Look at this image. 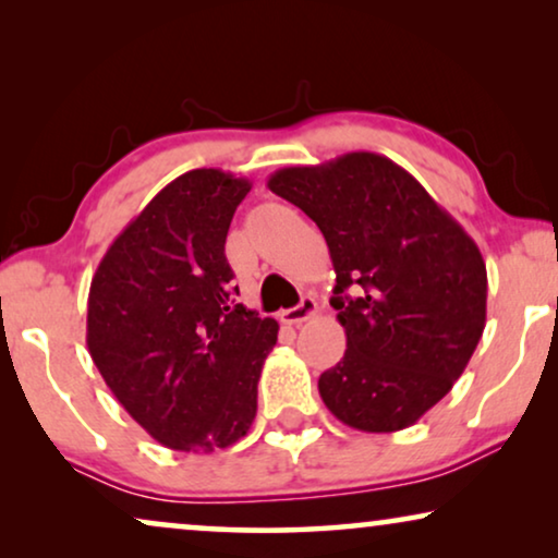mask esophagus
<instances>
[{
	"instance_id": "34e87169",
	"label": "esophagus",
	"mask_w": 558,
	"mask_h": 558,
	"mask_svg": "<svg viewBox=\"0 0 558 558\" xmlns=\"http://www.w3.org/2000/svg\"><path fill=\"white\" fill-rule=\"evenodd\" d=\"M317 312V302H315V296H302V302L296 304V307H289V310H281L279 312V319L284 325H300V323H304V319H310L312 315H315Z\"/></svg>"
}]
</instances>
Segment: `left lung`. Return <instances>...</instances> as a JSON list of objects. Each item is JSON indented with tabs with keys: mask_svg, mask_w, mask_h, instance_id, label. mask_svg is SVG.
<instances>
[{
	"mask_svg": "<svg viewBox=\"0 0 558 558\" xmlns=\"http://www.w3.org/2000/svg\"><path fill=\"white\" fill-rule=\"evenodd\" d=\"M269 190L315 220L338 274L330 304L348 350L319 376L325 407L371 434L416 424L483 338L477 243L403 167L373 151L284 167Z\"/></svg>",
	"mask_w": 558,
	"mask_h": 558,
	"instance_id": "1",
	"label": "left lung"
}]
</instances>
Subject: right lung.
I'll return each instance as SVG.
<instances>
[{
	"mask_svg": "<svg viewBox=\"0 0 558 558\" xmlns=\"http://www.w3.org/2000/svg\"><path fill=\"white\" fill-rule=\"evenodd\" d=\"M251 182L190 170L117 235L88 292L86 342L117 401L159 445L246 437L279 325L235 304L226 235Z\"/></svg>",
	"mask_w": 558,
	"mask_h": 558,
	"instance_id": "add662e5",
	"label": "right lung"
}]
</instances>
